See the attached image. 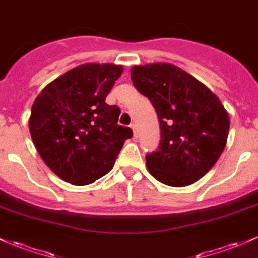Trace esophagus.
I'll use <instances>...</instances> for the list:
<instances>
[{"label":"esophagus","instance_id":"1","mask_svg":"<svg viewBox=\"0 0 258 258\" xmlns=\"http://www.w3.org/2000/svg\"><path fill=\"white\" fill-rule=\"evenodd\" d=\"M132 129H133V133H134V138H138L139 137V132H138V128H137V125H135V124H132Z\"/></svg>","mask_w":258,"mask_h":258}]
</instances>
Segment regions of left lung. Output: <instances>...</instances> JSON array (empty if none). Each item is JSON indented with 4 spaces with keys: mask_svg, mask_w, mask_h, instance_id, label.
<instances>
[{
    "mask_svg": "<svg viewBox=\"0 0 258 258\" xmlns=\"http://www.w3.org/2000/svg\"><path fill=\"white\" fill-rule=\"evenodd\" d=\"M132 80L151 101L161 128L159 150L146 156L149 172L171 187L195 183L225 149L228 110L206 85L172 63L137 65Z\"/></svg>",
    "mask_w": 258,
    "mask_h": 258,
    "instance_id": "obj_1",
    "label": "left lung"
}]
</instances>
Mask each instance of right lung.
<instances>
[{"label":"right lung","mask_w":258,"mask_h":258,"mask_svg":"<svg viewBox=\"0 0 258 258\" xmlns=\"http://www.w3.org/2000/svg\"><path fill=\"white\" fill-rule=\"evenodd\" d=\"M123 74L115 63L88 62L46 85L28 120L30 137L45 165L62 181L93 183L114 166L133 130L118 124L120 110L106 103Z\"/></svg>","instance_id":"1"}]
</instances>
